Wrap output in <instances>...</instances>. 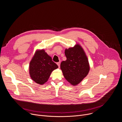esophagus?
Listing matches in <instances>:
<instances>
[{
  "label": "esophagus",
  "mask_w": 122,
  "mask_h": 122,
  "mask_svg": "<svg viewBox=\"0 0 122 122\" xmlns=\"http://www.w3.org/2000/svg\"><path fill=\"white\" fill-rule=\"evenodd\" d=\"M57 65H58V67H60V62H57Z\"/></svg>",
  "instance_id": "obj_1"
}]
</instances>
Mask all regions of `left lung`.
<instances>
[{"label":"left lung","instance_id":"8db88e82","mask_svg":"<svg viewBox=\"0 0 122 122\" xmlns=\"http://www.w3.org/2000/svg\"><path fill=\"white\" fill-rule=\"evenodd\" d=\"M66 61H63L60 68L65 78L73 85L79 83L87 75L90 69L88 60L81 47L76 45L66 49Z\"/></svg>","mask_w":122,"mask_h":122}]
</instances>
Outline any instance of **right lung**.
Listing matches in <instances>:
<instances>
[{"label": "right lung", "mask_w": 122, "mask_h": 122, "mask_svg": "<svg viewBox=\"0 0 122 122\" xmlns=\"http://www.w3.org/2000/svg\"><path fill=\"white\" fill-rule=\"evenodd\" d=\"M58 67L44 50H39L30 62V76L34 81L42 85L48 81L51 72Z\"/></svg>", "instance_id": "obj_1"}]
</instances>
